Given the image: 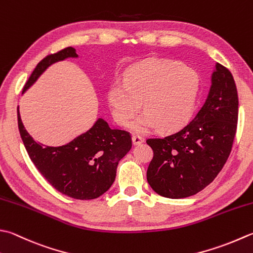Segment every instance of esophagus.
<instances>
[{"label":"esophagus","instance_id":"34e87169","mask_svg":"<svg viewBox=\"0 0 253 253\" xmlns=\"http://www.w3.org/2000/svg\"><path fill=\"white\" fill-rule=\"evenodd\" d=\"M142 142H143V138H142V137L138 136V135L132 136V143H133V145H135V146L140 145V143H142Z\"/></svg>","mask_w":253,"mask_h":253}]
</instances>
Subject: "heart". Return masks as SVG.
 <instances>
[{
	"instance_id": "1",
	"label": "heart",
	"mask_w": 253,
	"mask_h": 253,
	"mask_svg": "<svg viewBox=\"0 0 253 253\" xmlns=\"http://www.w3.org/2000/svg\"><path fill=\"white\" fill-rule=\"evenodd\" d=\"M200 88V78L193 69L179 63L151 60L135 64L127 70L124 82L115 81L108 90V102L118 124L131 129L147 131L158 125L172 130L191 114Z\"/></svg>"
}]
</instances>
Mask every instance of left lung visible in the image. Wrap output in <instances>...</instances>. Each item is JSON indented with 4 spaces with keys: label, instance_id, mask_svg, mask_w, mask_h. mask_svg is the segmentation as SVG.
<instances>
[{
    "label": "left lung",
    "instance_id": "obj_1",
    "mask_svg": "<svg viewBox=\"0 0 253 253\" xmlns=\"http://www.w3.org/2000/svg\"><path fill=\"white\" fill-rule=\"evenodd\" d=\"M238 103L234 77L216 63L209 95L194 118L169 135L147 139L153 150L147 170L153 191L168 199H184L214 181L230 155Z\"/></svg>",
    "mask_w": 253,
    "mask_h": 253
}]
</instances>
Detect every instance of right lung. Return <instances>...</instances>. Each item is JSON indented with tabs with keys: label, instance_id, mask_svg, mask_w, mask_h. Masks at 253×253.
<instances>
[{
	"label": "right lung",
	"instance_id": "add662e5",
	"mask_svg": "<svg viewBox=\"0 0 253 253\" xmlns=\"http://www.w3.org/2000/svg\"><path fill=\"white\" fill-rule=\"evenodd\" d=\"M76 49L67 47L49 54L39 62L23 93L52 63L67 58H78ZM18 129L31 160L49 184L62 194L76 200H94L112 186L118 162L131 148V137L126 130L114 129L98 118L84 133L59 147H49L34 140L21 120L17 107Z\"/></svg>",
	"mask_w": 253,
	"mask_h": 253
}]
</instances>
